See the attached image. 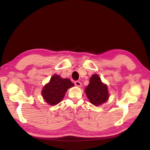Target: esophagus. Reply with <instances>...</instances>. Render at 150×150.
Listing matches in <instances>:
<instances>
[{"mask_svg":"<svg viewBox=\"0 0 150 150\" xmlns=\"http://www.w3.org/2000/svg\"><path fill=\"white\" fill-rule=\"evenodd\" d=\"M74 84H75V85L76 86H78V87H81V83L79 82V81H75Z\"/></svg>","mask_w":150,"mask_h":150,"instance_id":"esophagus-1","label":"esophagus"}]
</instances>
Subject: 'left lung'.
<instances>
[{
  "mask_svg": "<svg viewBox=\"0 0 150 150\" xmlns=\"http://www.w3.org/2000/svg\"><path fill=\"white\" fill-rule=\"evenodd\" d=\"M85 93L89 101L94 106H99L109 99L106 84L101 82L98 74H93L89 79V84L85 88Z\"/></svg>",
  "mask_w": 150,
  "mask_h": 150,
  "instance_id": "1",
  "label": "left lung"
}]
</instances>
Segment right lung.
<instances>
[{
  "label": "right lung",
  "mask_w": 150,
  "mask_h": 150,
  "mask_svg": "<svg viewBox=\"0 0 150 150\" xmlns=\"http://www.w3.org/2000/svg\"><path fill=\"white\" fill-rule=\"evenodd\" d=\"M74 86L69 79L62 78L59 75L54 74L42 88V97L50 105H56L64 98L67 89Z\"/></svg>",
  "instance_id": "obj_1"
}]
</instances>
